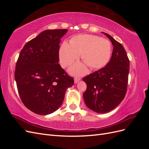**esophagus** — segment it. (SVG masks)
I'll return each instance as SVG.
<instances>
[{
    "label": "esophagus",
    "instance_id": "esophagus-1",
    "mask_svg": "<svg viewBox=\"0 0 149 149\" xmlns=\"http://www.w3.org/2000/svg\"><path fill=\"white\" fill-rule=\"evenodd\" d=\"M80 79H81V78H78V77L75 78H74V83H75V84H76V83H77L78 81H79Z\"/></svg>",
    "mask_w": 149,
    "mask_h": 149
}]
</instances>
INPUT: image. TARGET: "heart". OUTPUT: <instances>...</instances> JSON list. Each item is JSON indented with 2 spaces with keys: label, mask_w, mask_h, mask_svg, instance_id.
<instances>
[{
  "label": "heart",
  "mask_w": 149,
  "mask_h": 149,
  "mask_svg": "<svg viewBox=\"0 0 149 149\" xmlns=\"http://www.w3.org/2000/svg\"><path fill=\"white\" fill-rule=\"evenodd\" d=\"M112 53V46L109 40L97 36L82 34L72 38L70 44L63 42L59 49V59L63 67L70 66L78 58L79 55L85 63H76L71 68L70 73L83 75L87 73V65L91 70H98L109 62Z\"/></svg>",
  "instance_id": "b5f03b06"
}]
</instances>
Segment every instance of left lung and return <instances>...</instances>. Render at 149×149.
<instances>
[{
	"label": "left lung",
	"mask_w": 149,
	"mask_h": 149,
	"mask_svg": "<svg viewBox=\"0 0 149 149\" xmlns=\"http://www.w3.org/2000/svg\"><path fill=\"white\" fill-rule=\"evenodd\" d=\"M113 45L109 62L105 67L83 78L87 89L84 101L90 109L106 113L118 106L127 91L129 60L124 47L109 34L104 33Z\"/></svg>",
	"instance_id": "obj_1"
}]
</instances>
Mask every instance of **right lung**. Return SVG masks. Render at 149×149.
Segmentation results:
<instances>
[{"mask_svg":"<svg viewBox=\"0 0 149 149\" xmlns=\"http://www.w3.org/2000/svg\"><path fill=\"white\" fill-rule=\"evenodd\" d=\"M67 29L47 30L26 43L18 58L15 79L21 100L35 114L47 115L59 108L73 78L58 63L59 44Z\"/></svg>","mask_w":149,"mask_h":149,"instance_id":"obj_1","label":"right lung"}]
</instances>
